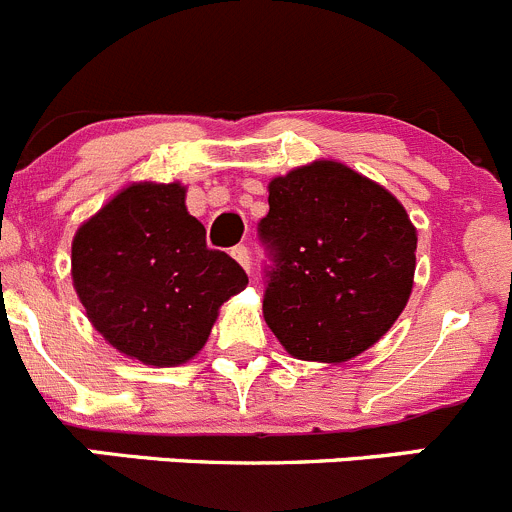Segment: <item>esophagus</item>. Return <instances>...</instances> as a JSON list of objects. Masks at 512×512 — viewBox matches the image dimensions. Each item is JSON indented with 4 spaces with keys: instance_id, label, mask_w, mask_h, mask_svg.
<instances>
[{
    "instance_id": "34e87169",
    "label": "esophagus",
    "mask_w": 512,
    "mask_h": 512,
    "mask_svg": "<svg viewBox=\"0 0 512 512\" xmlns=\"http://www.w3.org/2000/svg\"><path fill=\"white\" fill-rule=\"evenodd\" d=\"M231 256L238 261V264H241V269L246 271V274H251V256H248V248L246 246L231 248Z\"/></svg>"
}]
</instances>
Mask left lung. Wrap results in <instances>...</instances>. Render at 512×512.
<instances>
[{
    "instance_id": "1",
    "label": "left lung",
    "mask_w": 512,
    "mask_h": 512,
    "mask_svg": "<svg viewBox=\"0 0 512 512\" xmlns=\"http://www.w3.org/2000/svg\"><path fill=\"white\" fill-rule=\"evenodd\" d=\"M259 238L271 261L264 319L296 359L357 357L389 332L412 294L410 216L392 193L334 160L271 180Z\"/></svg>"
}]
</instances>
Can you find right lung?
Wrapping results in <instances>:
<instances>
[{
    "mask_svg": "<svg viewBox=\"0 0 512 512\" xmlns=\"http://www.w3.org/2000/svg\"><path fill=\"white\" fill-rule=\"evenodd\" d=\"M72 284L97 332L153 367L196 357L248 276L206 246L180 183H133L72 238Z\"/></svg>",
    "mask_w": 512,
    "mask_h": 512,
    "instance_id": "right-lung-1",
    "label": "right lung"
}]
</instances>
